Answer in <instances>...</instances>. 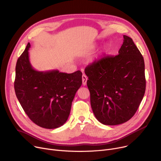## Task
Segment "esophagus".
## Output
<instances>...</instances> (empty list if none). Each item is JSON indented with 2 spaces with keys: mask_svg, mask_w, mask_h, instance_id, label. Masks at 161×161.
<instances>
[{
  "mask_svg": "<svg viewBox=\"0 0 161 161\" xmlns=\"http://www.w3.org/2000/svg\"><path fill=\"white\" fill-rule=\"evenodd\" d=\"M82 84L84 86H86L87 84V77L85 74H83L82 76Z\"/></svg>",
  "mask_w": 161,
  "mask_h": 161,
  "instance_id": "esophagus-1",
  "label": "esophagus"
}]
</instances>
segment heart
<instances>
[{
    "instance_id": "obj_1",
    "label": "heart",
    "mask_w": 161,
    "mask_h": 161,
    "mask_svg": "<svg viewBox=\"0 0 161 161\" xmlns=\"http://www.w3.org/2000/svg\"><path fill=\"white\" fill-rule=\"evenodd\" d=\"M108 49H109V46H108V45H105V46L104 47L103 50H104V51H107Z\"/></svg>"
}]
</instances>
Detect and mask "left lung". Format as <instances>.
I'll return each instance as SVG.
<instances>
[{"label": "left lung", "mask_w": 161, "mask_h": 161, "mask_svg": "<svg viewBox=\"0 0 161 161\" xmlns=\"http://www.w3.org/2000/svg\"><path fill=\"white\" fill-rule=\"evenodd\" d=\"M123 38L118 55L104 56L85 68L93 112L106 125L129 121L145 92L143 57L131 38Z\"/></svg>", "instance_id": "8db88e82"}]
</instances>
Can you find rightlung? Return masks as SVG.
Wrapping results in <instances>:
<instances>
[{
    "label": "right lung",
    "mask_w": 161,
    "mask_h": 161,
    "mask_svg": "<svg viewBox=\"0 0 161 161\" xmlns=\"http://www.w3.org/2000/svg\"><path fill=\"white\" fill-rule=\"evenodd\" d=\"M31 45L18 59L14 83L16 97L29 118L37 125L48 129L65 123L71 103L82 85V72H59L34 69L29 57Z\"/></svg>",
    "instance_id": "add662e5"
}]
</instances>
